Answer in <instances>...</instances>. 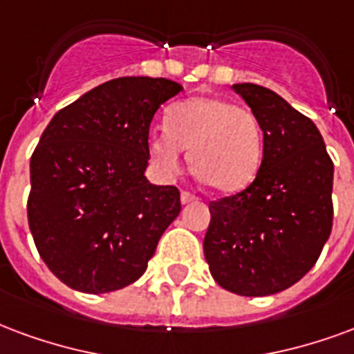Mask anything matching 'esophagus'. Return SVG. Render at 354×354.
I'll list each match as a JSON object with an SVG mask.
<instances>
[{
    "mask_svg": "<svg viewBox=\"0 0 354 354\" xmlns=\"http://www.w3.org/2000/svg\"><path fill=\"white\" fill-rule=\"evenodd\" d=\"M180 201H182V204L195 203V201H198V197H197V195H193V193H189V191H182V195H180Z\"/></svg>",
    "mask_w": 354,
    "mask_h": 354,
    "instance_id": "esophagus-1",
    "label": "esophagus"
}]
</instances>
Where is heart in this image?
Masks as SVG:
<instances>
[{
  "instance_id": "b5f03b06",
  "label": "heart",
  "mask_w": 354,
  "mask_h": 354,
  "mask_svg": "<svg viewBox=\"0 0 354 354\" xmlns=\"http://www.w3.org/2000/svg\"><path fill=\"white\" fill-rule=\"evenodd\" d=\"M182 150L212 189L232 193L255 178L263 138L253 112L219 97H195L172 106L167 129H153L148 153L165 176L182 169Z\"/></svg>"
}]
</instances>
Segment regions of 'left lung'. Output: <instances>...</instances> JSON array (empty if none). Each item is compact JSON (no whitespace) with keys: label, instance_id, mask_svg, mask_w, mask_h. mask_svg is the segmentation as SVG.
<instances>
[{"label":"left lung","instance_id":"1","mask_svg":"<svg viewBox=\"0 0 354 354\" xmlns=\"http://www.w3.org/2000/svg\"><path fill=\"white\" fill-rule=\"evenodd\" d=\"M263 129L257 176L210 203L204 257L212 277L242 297L289 289L313 268L332 232L334 163L310 118L257 84H234Z\"/></svg>","mask_w":354,"mask_h":354}]
</instances>
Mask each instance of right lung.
I'll return each mask as SVG.
<instances>
[{
	"label": "right lung",
	"mask_w": 354,
	"mask_h": 354,
	"mask_svg": "<svg viewBox=\"0 0 354 354\" xmlns=\"http://www.w3.org/2000/svg\"><path fill=\"white\" fill-rule=\"evenodd\" d=\"M182 86L122 77L52 118L31 156L28 223L44 264L82 292L124 289L142 276L178 217L176 185L150 184L151 118Z\"/></svg>",
	"instance_id": "add662e5"
}]
</instances>
